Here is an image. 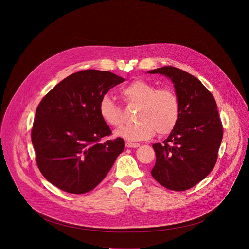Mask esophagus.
I'll use <instances>...</instances> for the list:
<instances>
[{"label": "esophagus", "instance_id": "34e87169", "mask_svg": "<svg viewBox=\"0 0 249 249\" xmlns=\"http://www.w3.org/2000/svg\"><path fill=\"white\" fill-rule=\"evenodd\" d=\"M126 146L129 147V148H136V147H139V146H140V143H135V142H126Z\"/></svg>", "mask_w": 249, "mask_h": 249}]
</instances>
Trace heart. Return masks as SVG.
<instances>
[{
  "mask_svg": "<svg viewBox=\"0 0 249 249\" xmlns=\"http://www.w3.org/2000/svg\"><path fill=\"white\" fill-rule=\"evenodd\" d=\"M121 93L128 103L139 106V122L119 128L115 131V136L129 141H141L151 138L155 132L160 136L168 135L176 128L179 119V101L172 89H158L149 81L137 79L126 85ZM99 110L107 125H120V108L109 95L102 96Z\"/></svg>",
  "mask_w": 249,
  "mask_h": 249,
  "instance_id": "obj_1",
  "label": "heart"
}]
</instances>
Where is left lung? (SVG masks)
I'll list each match as a JSON object with an SVG mask.
<instances>
[{"label":"left lung","instance_id":"8db88e82","mask_svg":"<svg viewBox=\"0 0 249 249\" xmlns=\"http://www.w3.org/2000/svg\"><path fill=\"white\" fill-rule=\"evenodd\" d=\"M167 76L179 101V119L163 143H154L152 177L174 191L190 189L213 171L223 137L213 94L192 74L175 67L147 71Z\"/></svg>","mask_w":249,"mask_h":249}]
</instances>
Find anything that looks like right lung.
Instances as JSON below:
<instances>
[{"mask_svg": "<svg viewBox=\"0 0 249 249\" xmlns=\"http://www.w3.org/2000/svg\"><path fill=\"white\" fill-rule=\"evenodd\" d=\"M123 81L107 71L85 70L63 79L40 101L32 143L40 173L59 189L91 191L124 150L121 138L100 142L111 131L99 110L102 96Z\"/></svg>", "mask_w": 249, "mask_h": 249, "instance_id": "obj_1", "label": "right lung"}]
</instances>
